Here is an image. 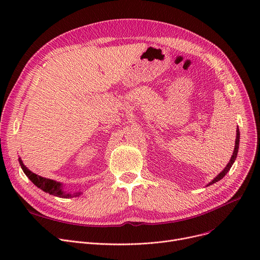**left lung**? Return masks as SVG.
<instances>
[{
  "label": "left lung",
  "mask_w": 260,
  "mask_h": 260,
  "mask_svg": "<svg viewBox=\"0 0 260 260\" xmlns=\"http://www.w3.org/2000/svg\"><path fill=\"white\" fill-rule=\"evenodd\" d=\"M239 139H240V134H239V129H238V127H237V129H236V141H235V148H234V152H233V155H232V157H231V160L229 161V163L226 165V167L223 169V171L221 172V173H219L218 174L215 178L207 185V186H209V185H212L213 183H216L217 181H219V180H221L223 177L228 174V172L230 171V169L232 168V166H233V163L235 162V160H236V157H237V153H238V148H239Z\"/></svg>",
  "instance_id": "8db88e82"
}]
</instances>
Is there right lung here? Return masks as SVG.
<instances>
[{"label": "right lung", "instance_id": "right-lung-1", "mask_svg": "<svg viewBox=\"0 0 260 260\" xmlns=\"http://www.w3.org/2000/svg\"><path fill=\"white\" fill-rule=\"evenodd\" d=\"M19 162H20V166L24 172V174L28 177V178L31 180V182L38 186L39 188H41L44 192L53 195V196H57V197H61V198H72V197H79L82 192H77L74 194L71 193H66L63 190L62 188V184L60 182H57L54 180L51 179H47L44 178V177H41L35 173H32L31 171H29L27 169L24 165H23V161L21 160V158H19Z\"/></svg>", "mask_w": 260, "mask_h": 260}]
</instances>
